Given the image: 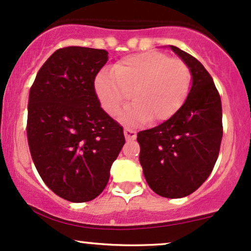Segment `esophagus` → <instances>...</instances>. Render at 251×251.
<instances>
[{"mask_svg":"<svg viewBox=\"0 0 251 251\" xmlns=\"http://www.w3.org/2000/svg\"><path fill=\"white\" fill-rule=\"evenodd\" d=\"M124 135H125L126 140H134L137 138V133L131 128H124Z\"/></svg>","mask_w":251,"mask_h":251,"instance_id":"esophagus-1","label":"esophagus"}]
</instances>
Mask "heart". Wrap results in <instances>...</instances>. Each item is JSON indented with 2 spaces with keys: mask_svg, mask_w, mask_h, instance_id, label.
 <instances>
[{
  "mask_svg": "<svg viewBox=\"0 0 251 251\" xmlns=\"http://www.w3.org/2000/svg\"><path fill=\"white\" fill-rule=\"evenodd\" d=\"M191 86V72L183 61L160 51H146L124 57L102 71L94 81L102 108L116 116L127 100L120 120L137 126L153 120L160 123L175 116L185 102Z\"/></svg>",
  "mask_w": 251,
  "mask_h": 251,
  "instance_id": "heart-1",
  "label": "heart"
}]
</instances>
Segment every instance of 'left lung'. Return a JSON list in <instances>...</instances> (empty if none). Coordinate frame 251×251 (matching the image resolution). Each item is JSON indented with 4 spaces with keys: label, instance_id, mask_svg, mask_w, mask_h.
<instances>
[{
    "label": "left lung",
    "instance_id": "obj_1",
    "mask_svg": "<svg viewBox=\"0 0 251 251\" xmlns=\"http://www.w3.org/2000/svg\"><path fill=\"white\" fill-rule=\"evenodd\" d=\"M191 72V88L179 111L153 128L138 133L139 162L149 186L166 198L196 191L211 174L220 153L221 97L204 66L170 46Z\"/></svg>",
    "mask_w": 251,
    "mask_h": 251
}]
</instances>
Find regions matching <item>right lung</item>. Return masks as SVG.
<instances>
[{"label":"right lung","instance_id":"obj_1","mask_svg":"<svg viewBox=\"0 0 251 251\" xmlns=\"http://www.w3.org/2000/svg\"><path fill=\"white\" fill-rule=\"evenodd\" d=\"M108 51H54L29 92L27 135L33 162L54 194L73 203L98 197L122 151L124 129L100 106L94 79Z\"/></svg>","mask_w":251,"mask_h":251}]
</instances>
